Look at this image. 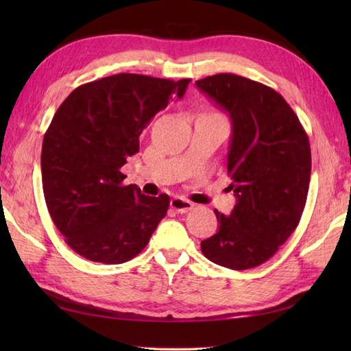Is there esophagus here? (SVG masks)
Listing matches in <instances>:
<instances>
[{"label":"esophagus","instance_id":"34e87169","mask_svg":"<svg viewBox=\"0 0 351 351\" xmlns=\"http://www.w3.org/2000/svg\"><path fill=\"white\" fill-rule=\"evenodd\" d=\"M170 206L173 208V210L176 211V213H187V211H190L193 206H195V204L193 202H190L189 199H184V197H180V196H176V197H173L170 200Z\"/></svg>","mask_w":351,"mask_h":351}]
</instances>
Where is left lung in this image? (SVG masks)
Instances as JSON below:
<instances>
[{
  "instance_id": "obj_1",
  "label": "left lung",
  "mask_w": 351,
  "mask_h": 351,
  "mask_svg": "<svg viewBox=\"0 0 351 351\" xmlns=\"http://www.w3.org/2000/svg\"><path fill=\"white\" fill-rule=\"evenodd\" d=\"M208 98L228 111L230 215L214 210L217 234L200 243L204 255L230 270L270 259L299 225L311 180V146L299 117L271 87L234 73L197 80Z\"/></svg>"
}]
</instances>
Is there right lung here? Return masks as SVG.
<instances>
[{
	"label": "right lung",
	"mask_w": 351,
	"mask_h": 351,
	"mask_svg": "<svg viewBox=\"0 0 351 351\" xmlns=\"http://www.w3.org/2000/svg\"><path fill=\"white\" fill-rule=\"evenodd\" d=\"M191 80L117 73L77 87L42 145V185L52 221L71 249L95 263L137 256L164 219L167 195H141L121 171L140 134Z\"/></svg>",
	"instance_id": "right-lung-1"
}]
</instances>
